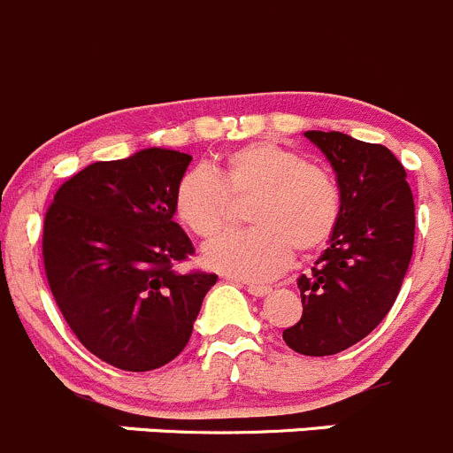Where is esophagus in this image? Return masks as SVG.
Wrapping results in <instances>:
<instances>
[{
  "mask_svg": "<svg viewBox=\"0 0 453 453\" xmlns=\"http://www.w3.org/2000/svg\"><path fill=\"white\" fill-rule=\"evenodd\" d=\"M245 289H248L252 296H267V294L272 292L270 285H261V283H248L245 285Z\"/></svg>",
  "mask_w": 453,
  "mask_h": 453,
  "instance_id": "obj_1",
  "label": "esophagus"
}]
</instances>
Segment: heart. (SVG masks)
<instances>
[{
  "label": "heart",
  "instance_id": "b5f03b06",
  "mask_svg": "<svg viewBox=\"0 0 453 453\" xmlns=\"http://www.w3.org/2000/svg\"><path fill=\"white\" fill-rule=\"evenodd\" d=\"M252 199L254 227L219 236L203 250L214 272L243 280H267L289 265L294 250L320 248L341 214V192L325 168L276 142H252L208 170H188L173 196L174 217L201 239L219 234L232 201Z\"/></svg>",
  "mask_w": 453,
  "mask_h": 453
}]
</instances>
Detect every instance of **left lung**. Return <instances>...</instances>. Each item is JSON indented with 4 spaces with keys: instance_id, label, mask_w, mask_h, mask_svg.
Instances as JSON below:
<instances>
[{
    "instance_id": "8db88e82",
    "label": "left lung",
    "mask_w": 453,
    "mask_h": 453,
    "mask_svg": "<svg viewBox=\"0 0 453 453\" xmlns=\"http://www.w3.org/2000/svg\"><path fill=\"white\" fill-rule=\"evenodd\" d=\"M305 137L336 173L341 214L327 250L298 279L303 316L283 341L305 357H332L392 310L414 252V196L405 168L385 146L320 130Z\"/></svg>"
}]
</instances>
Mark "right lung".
I'll return each mask as SVG.
<instances>
[{"label":"right lung","mask_w":453,"mask_h":453,"mask_svg":"<svg viewBox=\"0 0 453 453\" xmlns=\"http://www.w3.org/2000/svg\"><path fill=\"white\" fill-rule=\"evenodd\" d=\"M192 157L146 148L96 161L57 190L43 221V267L65 323L88 352L150 372L183 352L217 274H179L195 252L173 196Z\"/></svg>","instance_id":"obj_1"}]
</instances>
